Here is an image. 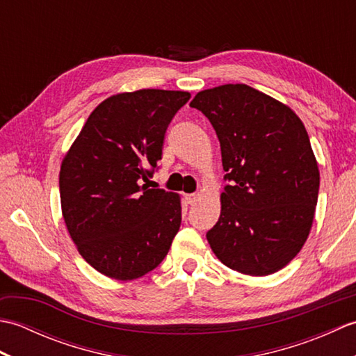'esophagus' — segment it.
<instances>
[{
  "mask_svg": "<svg viewBox=\"0 0 356 356\" xmlns=\"http://www.w3.org/2000/svg\"><path fill=\"white\" fill-rule=\"evenodd\" d=\"M185 199H186L188 203H190V205H193V203L199 200V194H186Z\"/></svg>",
  "mask_w": 356,
  "mask_h": 356,
  "instance_id": "34e87169",
  "label": "esophagus"
}]
</instances>
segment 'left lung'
Wrapping results in <instances>:
<instances>
[{"instance_id": "obj_1", "label": "left lung", "mask_w": 356, "mask_h": 356, "mask_svg": "<svg viewBox=\"0 0 356 356\" xmlns=\"http://www.w3.org/2000/svg\"><path fill=\"white\" fill-rule=\"evenodd\" d=\"M220 142L228 185L208 243L226 266L269 275L303 248L314 222L320 171L300 118L246 84L195 95Z\"/></svg>"}]
</instances>
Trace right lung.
I'll list each match as a JSON object with an SVG mask.
<instances>
[{
	"instance_id": "right-lung-1",
	"label": "right lung",
	"mask_w": 356,
	"mask_h": 356,
	"mask_svg": "<svg viewBox=\"0 0 356 356\" xmlns=\"http://www.w3.org/2000/svg\"><path fill=\"white\" fill-rule=\"evenodd\" d=\"M188 92L145 88L101 102L59 172L67 229L90 266L127 282L168 254L182 222L177 194L149 188L165 133Z\"/></svg>"
}]
</instances>
